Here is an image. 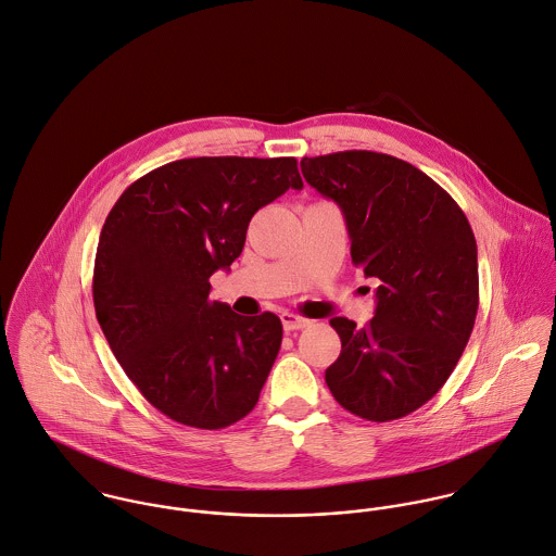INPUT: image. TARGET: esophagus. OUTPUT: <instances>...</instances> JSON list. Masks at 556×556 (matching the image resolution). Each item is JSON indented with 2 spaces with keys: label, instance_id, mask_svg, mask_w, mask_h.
I'll return each instance as SVG.
<instances>
[{
  "label": "esophagus",
  "instance_id": "1",
  "mask_svg": "<svg viewBox=\"0 0 556 556\" xmlns=\"http://www.w3.org/2000/svg\"><path fill=\"white\" fill-rule=\"evenodd\" d=\"M280 319H282V326H285V330H287V332L304 330V328L308 326V319L298 317V315H293V313H282V315H280Z\"/></svg>",
  "mask_w": 556,
  "mask_h": 556
}]
</instances>
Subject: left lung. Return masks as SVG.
<instances>
[{
    "instance_id": "left-lung-1",
    "label": "left lung",
    "mask_w": 556,
    "mask_h": 556,
    "mask_svg": "<svg viewBox=\"0 0 556 556\" xmlns=\"http://www.w3.org/2000/svg\"><path fill=\"white\" fill-rule=\"evenodd\" d=\"M302 175L341 206L354 265L379 280L365 328L330 319L341 356L326 383L365 420L407 416L444 386L475 328L479 265L468 217L433 179L392 155L304 157Z\"/></svg>"
}]
</instances>
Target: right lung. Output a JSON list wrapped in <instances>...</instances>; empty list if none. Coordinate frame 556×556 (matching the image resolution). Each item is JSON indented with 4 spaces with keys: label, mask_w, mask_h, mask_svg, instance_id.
<instances>
[{
    "label": "right lung",
    "mask_w": 556,
    "mask_h": 556,
    "mask_svg": "<svg viewBox=\"0 0 556 556\" xmlns=\"http://www.w3.org/2000/svg\"><path fill=\"white\" fill-rule=\"evenodd\" d=\"M302 189L295 157H193L127 187L97 245L92 300L127 377L168 418L224 429L248 416L282 343L274 313L208 298L241 254L252 215Z\"/></svg>",
    "instance_id": "1"
}]
</instances>
